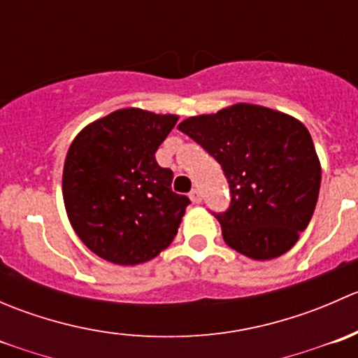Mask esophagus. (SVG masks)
Masks as SVG:
<instances>
[{
    "label": "esophagus",
    "mask_w": 358,
    "mask_h": 358,
    "mask_svg": "<svg viewBox=\"0 0 358 358\" xmlns=\"http://www.w3.org/2000/svg\"><path fill=\"white\" fill-rule=\"evenodd\" d=\"M189 197H190V201H192L194 202V204H201V192H199V190H197V189H194L192 190V192H190L189 194Z\"/></svg>",
    "instance_id": "1"
}]
</instances>
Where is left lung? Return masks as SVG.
Returning a JSON list of instances; mask_svg holds the SVG:
<instances>
[{
	"mask_svg": "<svg viewBox=\"0 0 358 358\" xmlns=\"http://www.w3.org/2000/svg\"><path fill=\"white\" fill-rule=\"evenodd\" d=\"M178 129L229 180L232 202L216 215L227 246L256 262L289 251L312 220L322 176L306 126L286 112L241 102L183 119Z\"/></svg>",
	"mask_w": 358,
	"mask_h": 358,
	"instance_id": "8db88e82",
	"label": "left lung"
}]
</instances>
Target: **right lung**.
Listing matches in <instances>:
<instances>
[{
    "label": "right lung",
    "mask_w": 358,
    "mask_h": 358,
    "mask_svg": "<svg viewBox=\"0 0 358 358\" xmlns=\"http://www.w3.org/2000/svg\"><path fill=\"white\" fill-rule=\"evenodd\" d=\"M176 121V114L126 107L72 140L62 175L67 218L106 262L140 265L175 239L190 201L173 192V171L157 164L156 152Z\"/></svg>",
    "instance_id": "1"
}]
</instances>
